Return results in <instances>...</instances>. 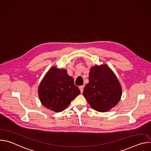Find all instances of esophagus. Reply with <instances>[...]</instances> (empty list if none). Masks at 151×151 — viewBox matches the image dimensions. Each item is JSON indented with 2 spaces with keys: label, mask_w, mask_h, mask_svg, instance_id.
Returning a JSON list of instances; mask_svg holds the SVG:
<instances>
[{
  "label": "esophagus",
  "mask_w": 151,
  "mask_h": 151,
  "mask_svg": "<svg viewBox=\"0 0 151 151\" xmlns=\"http://www.w3.org/2000/svg\"><path fill=\"white\" fill-rule=\"evenodd\" d=\"M83 88H84V85H81V86H80V87H79V89H80V91H81V93H83Z\"/></svg>",
  "instance_id": "34e87169"
}]
</instances>
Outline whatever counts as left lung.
<instances>
[{
  "instance_id": "1",
  "label": "left lung",
  "mask_w": 151,
  "mask_h": 151,
  "mask_svg": "<svg viewBox=\"0 0 151 151\" xmlns=\"http://www.w3.org/2000/svg\"><path fill=\"white\" fill-rule=\"evenodd\" d=\"M88 79L83 94L93 109L104 112L118 104L122 95L121 86L108 66L103 64L91 68Z\"/></svg>"
}]
</instances>
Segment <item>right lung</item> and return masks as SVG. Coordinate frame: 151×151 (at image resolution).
<instances>
[{
    "mask_svg": "<svg viewBox=\"0 0 151 151\" xmlns=\"http://www.w3.org/2000/svg\"><path fill=\"white\" fill-rule=\"evenodd\" d=\"M80 94L73 79L66 70L52 67L41 81L38 89L39 99L47 108L61 112Z\"/></svg>",
    "mask_w": 151,
    "mask_h": 151,
    "instance_id": "1",
    "label": "right lung"
}]
</instances>
